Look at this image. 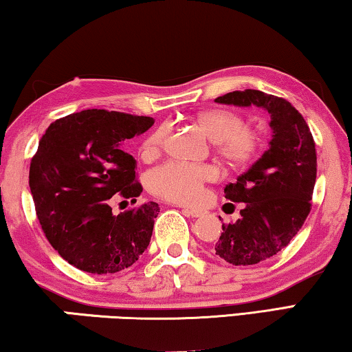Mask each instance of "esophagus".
Here are the masks:
<instances>
[{"label": "esophagus", "instance_id": "obj_1", "mask_svg": "<svg viewBox=\"0 0 352 352\" xmlns=\"http://www.w3.org/2000/svg\"><path fill=\"white\" fill-rule=\"evenodd\" d=\"M183 214L188 217H192V219H197V217H201L204 212H202L201 209H190V207H183Z\"/></svg>", "mask_w": 352, "mask_h": 352}]
</instances>
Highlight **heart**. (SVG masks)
Instances as JSON below:
<instances>
[{"mask_svg": "<svg viewBox=\"0 0 352 352\" xmlns=\"http://www.w3.org/2000/svg\"><path fill=\"white\" fill-rule=\"evenodd\" d=\"M199 124L210 140L215 142L217 153L226 162L241 166L255 156L258 137L247 129L239 113L231 110H210L199 116ZM169 127L155 129L142 143V156L146 160L157 156L164 146ZM219 169L212 164H190L183 161H169L148 175V188L153 195L178 204H195L202 197L204 185L217 180Z\"/></svg>", "mask_w": 352, "mask_h": 352, "instance_id": "b5f03b06", "label": "heart"}]
</instances>
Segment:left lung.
I'll return each mask as SVG.
<instances>
[{"mask_svg": "<svg viewBox=\"0 0 352 352\" xmlns=\"http://www.w3.org/2000/svg\"><path fill=\"white\" fill-rule=\"evenodd\" d=\"M217 103L260 107L270 113L273 138L258 161L225 188L231 202H244L241 219L223 223L215 244L231 265H256L276 255L301 230L311 210L318 172L316 143L298 110L285 98L255 89L228 92Z\"/></svg>", "mask_w": 352, "mask_h": 352, "instance_id": "1", "label": "left lung"}]
</instances>
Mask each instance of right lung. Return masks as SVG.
<instances>
[{
	"mask_svg": "<svg viewBox=\"0 0 352 352\" xmlns=\"http://www.w3.org/2000/svg\"><path fill=\"white\" fill-rule=\"evenodd\" d=\"M155 120L84 110L54 121L30 164V190L41 228L58 255L78 270L115 274L150 244L156 202L113 215L111 197L137 201V162L122 145Z\"/></svg>",
	"mask_w": 352,
	"mask_h": 352,
	"instance_id": "obj_1",
	"label": "right lung"
}]
</instances>
